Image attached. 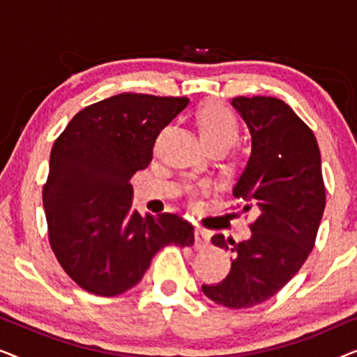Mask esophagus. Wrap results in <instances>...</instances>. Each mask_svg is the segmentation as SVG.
I'll return each mask as SVG.
<instances>
[{
    "label": "esophagus",
    "mask_w": 357,
    "mask_h": 357,
    "mask_svg": "<svg viewBox=\"0 0 357 357\" xmlns=\"http://www.w3.org/2000/svg\"><path fill=\"white\" fill-rule=\"evenodd\" d=\"M209 245V234L203 229H195V248L203 250Z\"/></svg>",
    "instance_id": "34e87169"
}]
</instances>
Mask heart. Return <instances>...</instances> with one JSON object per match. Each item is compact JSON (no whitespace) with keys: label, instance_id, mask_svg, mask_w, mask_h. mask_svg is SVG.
<instances>
[{"label":"heart","instance_id":"obj_1","mask_svg":"<svg viewBox=\"0 0 357 357\" xmlns=\"http://www.w3.org/2000/svg\"><path fill=\"white\" fill-rule=\"evenodd\" d=\"M195 123L202 143L206 148L227 149L238 135V123L236 116L219 100H206L195 112ZM187 195L190 198H197L198 188L188 187Z\"/></svg>","mask_w":357,"mask_h":357}]
</instances>
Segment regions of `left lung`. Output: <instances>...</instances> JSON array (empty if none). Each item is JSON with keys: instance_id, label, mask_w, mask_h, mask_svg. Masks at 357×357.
Listing matches in <instances>:
<instances>
[{"instance_id": "obj_1", "label": "left lung", "mask_w": 357, "mask_h": 357, "mask_svg": "<svg viewBox=\"0 0 357 357\" xmlns=\"http://www.w3.org/2000/svg\"><path fill=\"white\" fill-rule=\"evenodd\" d=\"M232 105L252 135V154L232 195L255 221L247 241L213 236L214 245L232 252V265L221 282L202 289L216 304L247 309L281 291L310 255L325 185L315 136L286 102L234 97Z\"/></svg>"}]
</instances>
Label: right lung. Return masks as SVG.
<instances>
[{"mask_svg": "<svg viewBox=\"0 0 357 357\" xmlns=\"http://www.w3.org/2000/svg\"><path fill=\"white\" fill-rule=\"evenodd\" d=\"M187 97L119 94L73 116L50 153L43 185L48 241L82 289L114 297L138 284L165 245H193V226L178 214L158 218L131 208L130 180L153 159L155 138Z\"/></svg>", "mask_w": 357, "mask_h": 357, "instance_id": "right-lung-1", "label": "right lung"}]
</instances>
